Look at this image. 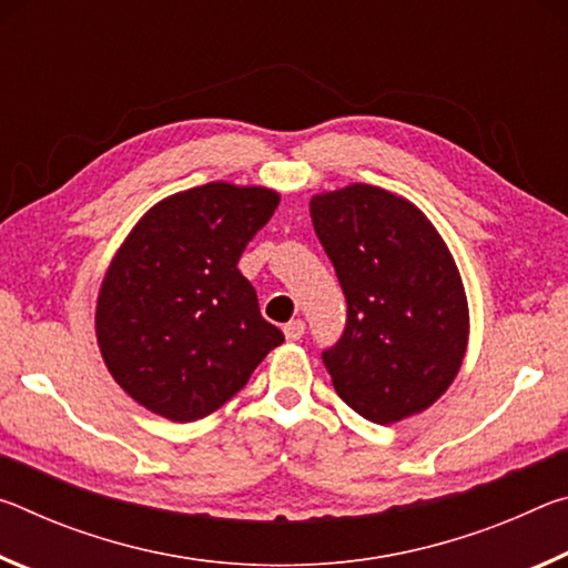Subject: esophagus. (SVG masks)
<instances>
[{
    "label": "esophagus",
    "instance_id": "obj_1",
    "mask_svg": "<svg viewBox=\"0 0 568 568\" xmlns=\"http://www.w3.org/2000/svg\"><path fill=\"white\" fill-rule=\"evenodd\" d=\"M283 333H285L287 341H301L303 333H305V323H303L301 318L285 323V325H283Z\"/></svg>",
    "mask_w": 568,
    "mask_h": 568
}]
</instances>
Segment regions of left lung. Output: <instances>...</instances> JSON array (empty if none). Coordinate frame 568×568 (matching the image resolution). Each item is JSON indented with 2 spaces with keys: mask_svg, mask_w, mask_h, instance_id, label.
<instances>
[{
  "mask_svg": "<svg viewBox=\"0 0 568 568\" xmlns=\"http://www.w3.org/2000/svg\"><path fill=\"white\" fill-rule=\"evenodd\" d=\"M311 217L348 303L341 341L323 351L335 393L381 426L434 406L468 345L444 237L410 200L363 182L313 195Z\"/></svg>",
  "mask_w": 568,
  "mask_h": 568,
  "instance_id": "left-lung-1",
  "label": "left lung"
}]
</instances>
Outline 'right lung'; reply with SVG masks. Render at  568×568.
Wrapping results in <instances>:
<instances>
[{"mask_svg":"<svg viewBox=\"0 0 568 568\" xmlns=\"http://www.w3.org/2000/svg\"><path fill=\"white\" fill-rule=\"evenodd\" d=\"M281 195L233 182L175 192L138 220L104 273L94 313L102 361L158 416L205 418L285 338L237 271Z\"/></svg>","mask_w":568,"mask_h":568,"instance_id":"right-lung-1","label":"right lung"}]
</instances>
